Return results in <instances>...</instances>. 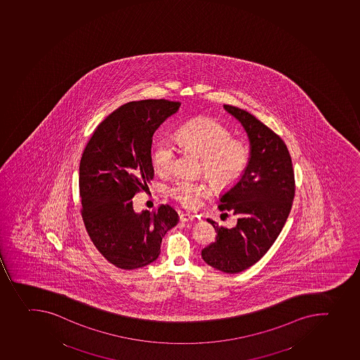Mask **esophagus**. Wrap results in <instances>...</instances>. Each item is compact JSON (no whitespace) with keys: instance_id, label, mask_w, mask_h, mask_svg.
Returning <instances> with one entry per match:
<instances>
[{"instance_id":"34e87169","label":"esophagus","mask_w":360,"mask_h":360,"mask_svg":"<svg viewBox=\"0 0 360 360\" xmlns=\"http://www.w3.org/2000/svg\"><path fill=\"white\" fill-rule=\"evenodd\" d=\"M191 221H194V216L188 214H180V221L182 223H188Z\"/></svg>"}]
</instances>
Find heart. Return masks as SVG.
Listing matches in <instances>:
<instances>
[{
  "mask_svg": "<svg viewBox=\"0 0 360 360\" xmlns=\"http://www.w3.org/2000/svg\"><path fill=\"white\" fill-rule=\"evenodd\" d=\"M178 141L186 150L201 158V169L217 189L236 185L246 171L250 158V148L223 123L211 117L189 121L178 130ZM176 149L167 139H159L153 148V166L160 173H169L174 164ZM207 180H180L171 189V194L186 209H195L200 200L210 194Z\"/></svg>",
  "mask_w": 360,
  "mask_h": 360,
  "instance_id": "heart-1",
  "label": "heart"
}]
</instances>
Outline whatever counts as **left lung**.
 <instances>
[{
    "instance_id": "8db88e82",
    "label": "left lung",
    "mask_w": 360,
    "mask_h": 360,
    "mask_svg": "<svg viewBox=\"0 0 360 360\" xmlns=\"http://www.w3.org/2000/svg\"><path fill=\"white\" fill-rule=\"evenodd\" d=\"M224 108L246 130L250 158L243 176L221 195L218 205L224 214L237 216V225L226 229L207 219L217 237L202 250V259L214 269L237 274L261 259L285 225L295 198V173L285 143L277 134L247 110L231 105Z\"/></svg>"
}]
</instances>
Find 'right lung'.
Returning a JSON list of instances; mask_svg holds the SVG:
<instances>
[{
  "mask_svg": "<svg viewBox=\"0 0 360 360\" xmlns=\"http://www.w3.org/2000/svg\"><path fill=\"white\" fill-rule=\"evenodd\" d=\"M179 101H130L94 130L79 162L82 218L94 246L124 270L148 266L160 254L162 240L179 221L162 205L153 212L134 210L133 198L153 179V136Z\"/></svg>",
  "mask_w": 360,
  "mask_h": 360,
  "instance_id": "add662e5",
  "label": "right lung"
}]
</instances>
